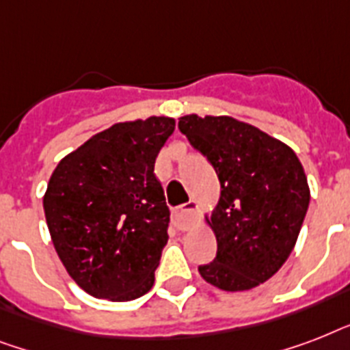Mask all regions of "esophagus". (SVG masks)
<instances>
[{"label": "esophagus", "instance_id": "obj_1", "mask_svg": "<svg viewBox=\"0 0 350 350\" xmlns=\"http://www.w3.org/2000/svg\"><path fill=\"white\" fill-rule=\"evenodd\" d=\"M196 202H189L185 205H181L180 208H176L174 214H172V219H174V225L180 230H187L192 225L194 218H196Z\"/></svg>", "mask_w": 350, "mask_h": 350}]
</instances>
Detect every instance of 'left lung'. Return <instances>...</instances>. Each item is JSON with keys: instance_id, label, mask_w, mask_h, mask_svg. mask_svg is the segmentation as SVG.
<instances>
[{"instance_id": "8db88e82", "label": "left lung", "mask_w": 350, "mask_h": 350, "mask_svg": "<svg viewBox=\"0 0 350 350\" xmlns=\"http://www.w3.org/2000/svg\"><path fill=\"white\" fill-rule=\"evenodd\" d=\"M181 134L214 167L221 196L211 224L218 252L198 271L224 291H249L274 276L293 252L310 192L285 143L229 116H183Z\"/></svg>"}]
</instances>
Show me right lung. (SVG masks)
<instances>
[{"label": "right lung", "mask_w": 350, "mask_h": 350, "mask_svg": "<svg viewBox=\"0 0 350 350\" xmlns=\"http://www.w3.org/2000/svg\"><path fill=\"white\" fill-rule=\"evenodd\" d=\"M172 118L116 123L57 163L43 208L74 282L94 298L129 301L150 291L169 239V207L154 174Z\"/></svg>", "instance_id": "add662e5"}]
</instances>
